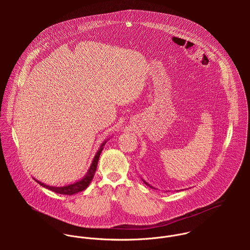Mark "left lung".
<instances>
[{"mask_svg":"<svg viewBox=\"0 0 250 250\" xmlns=\"http://www.w3.org/2000/svg\"><path fill=\"white\" fill-rule=\"evenodd\" d=\"M142 180H143V183H144V184H145V185H146V186H148V187H149V188H154V187H152V186H150V185H149V184H148V183H147V182H146V181H144V180H143V179H142ZM155 189H156V188H155Z\"/></svg>","mask_w":250,"mask_h":250,"instance_id":"1","label":"left lung"}]
</instances>
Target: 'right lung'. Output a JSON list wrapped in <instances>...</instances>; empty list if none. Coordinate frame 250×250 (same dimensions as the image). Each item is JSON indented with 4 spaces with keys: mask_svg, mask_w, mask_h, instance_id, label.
I'll use <instances>...</instances> for the list:
<instances>
[{
    "mask_svg": "<svg viewBox=\"0 0 250 250\" xmlns=\"http://www.w3.org/2000/svg\"><path fill=\"white\" fill-rule=\"evenodd\" d=\"M107 140H108V139H107ZM107 140H106L104 143L101 144V146L99 147L97 153L95 154V156H94V158H93V160H92V163H91L90 167L88 168L86 174H85L83 178L81 179V180H79V181H77V182H75V183H73V184H70V185L63 186V187L49 186V185H46V184H44V183H41L40 181H37V180H36V182H37L40 186H42V187H44V188H48V189H50V190H53V191H55V192H57V193H60V194L72 195V194H75V193H78V192H80V191L84 190V189L89 186V184L91 183V180L93 179V176H94L95 171H96V168H97V164H98V161H99V157H100V155H101L102 150L104 149V145L107 143Z\"/></svg>",
    "mask_w": 250,
    "mask_h": 250,
    "instance_id": "right-lung-1",
    "label": "right lung"
}]
</instances>
